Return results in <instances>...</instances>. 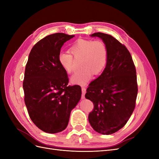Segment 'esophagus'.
Here are the masks:
<instances>
[{
	"mask_svg": "<svg viewBox=\"0 0 159 159\" xmlns=\"http://www.w3.org/2000/svg\"><path fill=\"white\" fill-rule=\"evenodd\" d=\"M81 91H82V99L85 98V94L86 93V88L84 87L81 88Z\"/></svg>",
	"mask_w": 159,
	"mask_h": 159,
	"instance_id": "esophagus-1",
	"label": "esophagus"
}]
</instances>
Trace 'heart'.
<instances>
[{
  "label": "heart",
  "mask_w": 159,
  "mask_h": 159,
  "mask_svg": "<svg viewBox=\"0 0 159 159\" xmlns=\"http://www.w3.org/2000/svg\"><path fill=\"white\" fill-rule=\"evenodd\" d=\"M70 50L75 59L81 58L80 67L82 68L71 77L72 84L85 85L92 79L93 74L99 75L106 66L108 51L102 41L79 39L71 46ZM73 56L62 52L58 55L59 64L68 74L74 70Z\"/></svg>",
  "instance_id": "1"
}]
</instances>
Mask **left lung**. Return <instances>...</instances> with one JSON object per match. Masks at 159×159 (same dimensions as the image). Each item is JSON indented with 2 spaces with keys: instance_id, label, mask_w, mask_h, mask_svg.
Wrapping results in <instances>:
<instances>
[{
  "instance_id": "obj_1",
  "label": "left lung",
  "mask_w": 159,
  "mask_h": 159,
  "mask_svg": "<svg viewBox=\"0 0 159 159\" xmlns=\"http://www.w3.org/2000/svg\"><path fill=\"white\" fill-rule=\"evenodd\" d=\"M90 36L103 40L108 58L102 74L89 84L85 95L94 105L88 119L96 132L111 134L125 126L135 107L136 69L127 48L112 36L97 32Z\"/></svg>"
}]
</instances>
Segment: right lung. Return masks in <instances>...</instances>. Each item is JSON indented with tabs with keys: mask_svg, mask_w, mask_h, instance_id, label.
<instances>
[{
	"mask_svg": "<svg viewBox=\"0 0 159 159\" xmlns=\"http://www.w3.org/2000/svg\"><path fill=\"white\" fill-rule=\"evenodd\" d=\"M74 36H47L34 46L28 56L23 81L25 102L33 123L48 133L64 131L81 99V87L67 85L68 74L58 62L61 48Z\"/></svg>",
	"mask_w": 159,
	"mask_h": 159,
	"instance_id": "right-lung-1",
	"label": "right lung"
}]
</instances>
